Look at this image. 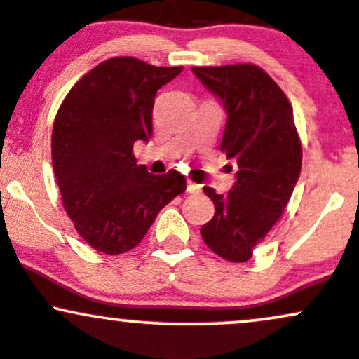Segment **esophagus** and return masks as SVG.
<instances>
[{
  "mask_svg": "<svg viewBox=\"0 0 359 359\" xmlns=\"http://www.w3.org/2000/svg\"><path fill=\"white\" fill-rule=\"evenodd\" d=\"M187 192H189V194H199L201 186H199V184L191 182V180H189V182H187Z\"/></svg>",
  "mask_w": 359,
  "mask_h": 359,
  "instance_id": "34e87169",
  "label": "esophagus"
}]
</instances>
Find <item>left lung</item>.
Wrapping results in <instances>:
<instances>
[{"mask_svg":"<svg viewBox=\"0 0 359 359\" xmlns=\"http://www.w3.org/2000/svg\"><path fill=\"white\" fill-rule=\"evenodd\" d=\"M226 112L222 149L237 163L228 194L204 187L215 216L201 235L219 257L245 262L281 218L302 172V143L283 90L255 65L196 66Z\"/></svg>","mask_w":359,"mask_h":359,"instance_id":"8db88e82","label":"left lung"}]
</instances>
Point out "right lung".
I'll return each instance as SVG.
<instances>
[{
  "instance_id": "1",
  "label": "right lung",
  "mask_w": 359,
  "mask_h": 359,
  "mask_svg": "<svg viewBox=\"0 0 359 359\" xmlns=\"http://www.w3.org/2000/svg\"><path fill=\"white\" fill-rule=\"evenodd\" d=\"M184 68L112 57L62 100L53 129V167L62 204L88 245L107 255L135 249L156 215L186 191V177L153 175L133 147L151 136L156 92Z\"/></svg>"
}]
</instances>
